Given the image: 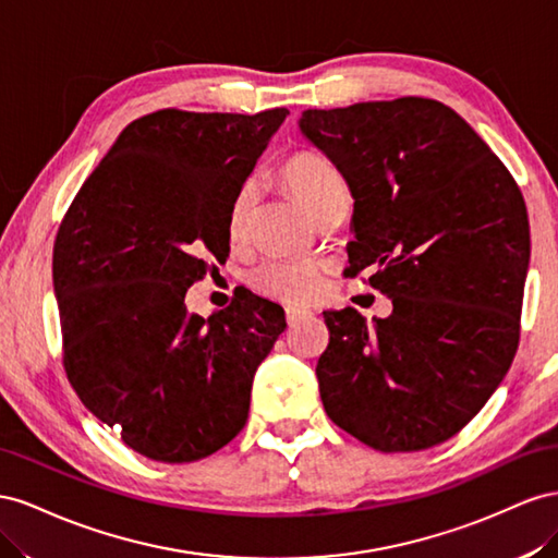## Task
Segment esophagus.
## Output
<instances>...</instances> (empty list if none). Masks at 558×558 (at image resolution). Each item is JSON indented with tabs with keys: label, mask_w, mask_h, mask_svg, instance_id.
I'll list each match as a JSON object with an SVG mask.
<instances>
[{
	"label": "esophagus",
	"mask_w": 558,
	"mask_h": 558,
	"mask_svg": "<svg viewBox=\"0 0 558 558\" xmlns=\"http://www.w3.org/2000/svg\"><path fill=\"white\" fill-rule=\"evenodd\" d=\"M284 317H288V325L294 327L296 323L304 320V317H311V311H306V308H288V311H284Z\"/></svg>",
	"instance_id": "1"
}]
</instances>
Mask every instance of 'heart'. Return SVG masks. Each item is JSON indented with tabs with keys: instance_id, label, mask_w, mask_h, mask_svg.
<instances>
[{
	"instance_id": "1",
	"label": "heart",
	"mask_w": 558,
	"mask_h": 558,
	"mask_svg": "<svg viewBox=\"0 0 558 558\" xmlns=\"http://www.w3.org/2000/svg\"><path fill=\"white\" fill-rule=\"evenodd\" d=\"M282 178L315 217L333 198L345 196V182L341 172L325 156L315 151H294L282 166ZM257 198L259 186L254 180L243 182V186L235 191L227 217V233L231 241L245 238ZM325 270L327 264L323 259L296 257V254H284L282 257L280 254V257H268L254 266L250 274V284L266 296L301 304V301H311L320 294Z\"/></svg>"
}]
</instances>
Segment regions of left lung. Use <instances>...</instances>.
<instances>
[{"mask_svg": "<svg viewBox=\"0 0 558 558\" xmlns=\"http://www.w3.org/2000/svg\"><path fill=\"white\" fill-rule=\"evenodd\" d=\"M304 137L355 198L348 276L392 299L388 317L325 311L327 416L367 447L423 451L460 433L519 345L529 215L500 158L427 98L306 109Z\"/></svg>", "mask_w": 558, "mask_h": 558, "instance_id": "1", "label": "left lung"}]
</instances>
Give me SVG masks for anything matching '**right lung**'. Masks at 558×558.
<instances>
[{"mask_svg":"<svg viewBox=\"0 0 558 558\" xmlns=\"http://www.w3.org/2000/svg\"><path fill=\"white\" fill-rule=\"evenodd\" d=\"M290 111L161 109L123 129L53 245L62 364L78 400L158 463H194L241 433L252 378L288 327L243 294L205 317L186 290L229 257L227 217Z\"/></svg>","mask_w":558,"mask_h":558,"instance_id":"add662e5","label":"right lung"}]
</instances>
